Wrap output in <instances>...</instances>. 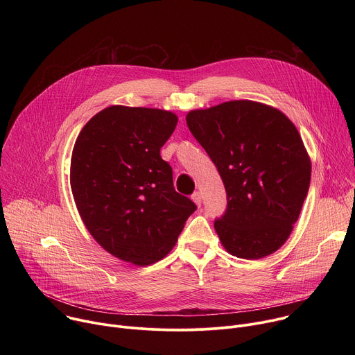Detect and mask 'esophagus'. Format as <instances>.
Listing matches in <instances>:
<instances>
[{"mask_svg":"<svg viewBox=\"0 0 355 355\" xmlns=\"http://www.w3.org/2000/svg\"><path fill=\"white\" fill-rule=\"evenodd\" d=\"M191 199L195 202V204H196L198 207H200V204H202V196H200L199 192H193V193L191 195Z\"/></svg>","mask_w":355,"mask_h":355,"instance_id":"1","label":"esophagus"}]
</instances>
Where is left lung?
<instances>
[{
    "label": "left lung",
    "mask_w": 355,
    "mask_h": 355,
    "mask_svg": "<svg viewBox=\"0 0 355 355\" xmlns=\"http://www.w3.org/2000/svg\"><path fill=\"white\" fill-rule=\"evenodd\" d=\"M187 125L215 163L227 208L215 230L232 256L264 259L289 237L312 164L295 125L279 110L237 99L188 112Z\"/></svg>",
    "instance_id": "1"
}]
</instances>
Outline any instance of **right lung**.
I'll return each instance as SVG.
<instances>
[{
    "instance_id": "add662e5",
    "label": "right lung",
    "mask_w": 355,
    "mask_h": 355,
    "mask_svg": "<svg viewBox=\"0 0 355 355\" xmlns=\"http://www.w3.org/2000/svg\"><path fill=\"white\" fill-rule=\"evenodd\" d=\"M177 122L170 111L112 105L85 123L73 148L70 184L87 230L135 266L164 259L196 209L160 156Z\"/></svg>"
}]
</instances>
